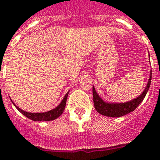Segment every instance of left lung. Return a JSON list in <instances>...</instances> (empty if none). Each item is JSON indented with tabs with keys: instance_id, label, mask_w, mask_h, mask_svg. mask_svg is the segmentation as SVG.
Segmentation results:
<instances>
[{
	"instance_id": "1",
	"label": "left lung",
	"mask_w": 160,
	"mask_h": 160,
	"mask_svg": "<svg viewBox=\"0 0 160 160\" xmlns=\"http://www.w3.org/2000/svg\"><path fill=\"white\" fill-rule=\"evenodd\" d=\"M151 76L152 71H150V79H149L147 85H146L145 90L141 95L133 100L130 101V102H122V103H109V102H104L98 95L97 92L95 91L94 87L93 86V104H94L95 109L102 115L111 117V118H119V117H122L126 114L132 112L138 107L139 105L141 104V102L145 98V95L149 90V88H150V82H151Z\"/></svg>"
}]
</instances>
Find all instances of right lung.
<instances>
[{"mask_svg":"<svg viewBox=\"0 0 160 160\" xmlns=\"http://www.w3.org/2000/svg\"><path fill=\"white\" fill-rule=\"evenodd\" d=\"M68 93H67V94L65 95V97L63 98L62 101L61 102L58 107L55 108L54 109L50 110L48 112H38V113H34V112H28L23 111L22 109H20L19 108H18L17 106H15V104L13 102V104L15 105L16 108L19 110L22 114H24V116L27 117L28 118L31 119L33 121H37V122H39V121H52L55 120L58 117H60L62 115V113L64 111L65 108H66V103H67V96H68Z\"/></svg>","mask_w":160,"mask_h":160,"instance_id":"1","label":"right lung"}]
</instances>
